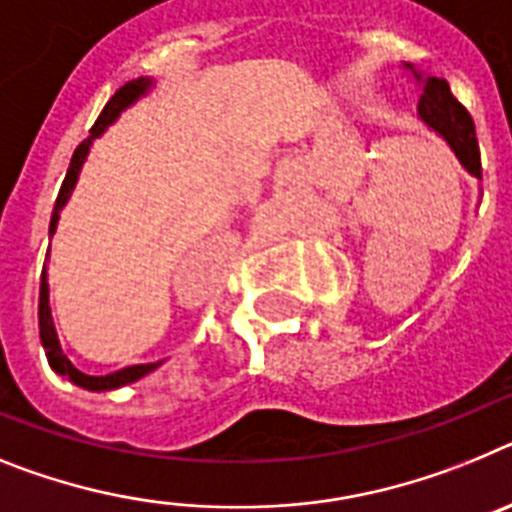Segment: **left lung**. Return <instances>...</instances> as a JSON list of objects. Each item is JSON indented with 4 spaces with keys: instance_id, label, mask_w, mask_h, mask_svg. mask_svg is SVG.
<instances>
[{
    "instance_id": "obj_1",
    "label": "left lung",
    "mask_w": 512,
    "mask_h": 512,
    "mask_svg": "<svg viewBox=\"0 0 512 512\" xmlns=\"http://www.w3.org/2000/svg\"><path fill=\"white\" fill-rule=\"evenodd\" d=\"M402 69L415 79L417 92H420V102H417V118L425 123L428 131H433L448 149L453 151V157L459 159V164L469 172L474 180H482V164H479V144L477 133H474V121L466 113L456 97L451 95V87L443 77H430L417 66L402 61Z\"/></svg>"
}]
</instances>
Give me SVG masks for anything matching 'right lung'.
<instances>
[{"instance_id": "add662e5", "label": "right lung", "mask_w": 512, "mask_h": 512, "mask_svg": "<svg viewBox=\"0 0 512 512\" xmlns=\"http://www.w3.org/2000/svg\"><path fill=\"white\" fill-rule=\"evenodd\" d=\"M154 84L157 82H154L151 77H139V79H133V82L123 84L121 90L115 92V95L108 100L105 110H102L100 118H97L95 126H92L90 136H87V139L77 146L74 157H71L69 170H66L64 185H61V190H59V198H56V206H53L51 226H48V234H51V237L56 234L61 211H64V206L69 203L71 193H74V188H77L79 172H82L84 162H87V154H90V149H92V141L100 139L102 133L108 131V128L113 126V123L118 121V118H121L128 108H133V105H136L141 97L149 95V92L154 90ZM48 291H51V288H48V270H46V265H43L41 296H38V327H41V345H43V350H46V358H48V366H51V371L56 373V376H61L64 381H71L74 386H79V389H87V391H110V389H121V386H126V384H133V381H139L141 376H146V373H151V371H157V368L164 363V361L136 363V366L121 368V371L105 373V376H90V373H82L77 366H74V363L69 361V358H66L64 350H61L59 335H56V324H53V317H51V306H48L51 304V299H48Z\"/></svg>"}]
</instances>
